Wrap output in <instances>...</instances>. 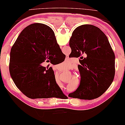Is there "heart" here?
<instances>
[{
  "mask_svg": "<svg viewBox=\"0 0 125 125\" xmlns=\"http://www.w3.org/2000/svg\"><path fill=\"white\" fill-rule=\"evenodd\" d=\"M63 64H64V65H67V64L66 63V61H64V63H63Z\"/></svg>",
  "mask_w": 125,
  "mask_h": 125,
  "instance_id": "1",
  "label": "heart"
}]
</instances>
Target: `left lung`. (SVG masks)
Listing matches in <instances>:
<instances>
[{
  "label": "left lung",
  "instance_id": "8db88e82",
  "mask_svg": "<svg viewBox=\"0 0 125 125\" xmlns=\"http://www.w3.org/2000/svg\"><path fill=\"white\" fill-rule=\"evenodd\" d=\"M69 46L73 55L82 60L78 66L80 84L68 96L83 100L100 97L111 86L115 74V56L107 37L96 26L83 25L73 31ZM83 54L86 58L83 59Z\"/></svg>",
  "mask_w": 125,
  "mask_h": 125
}]
</instances>
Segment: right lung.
Returning a JSON list of instances; mask_svg holds the SVG:
<instances>
[{"instance_id":"obj_1","label":"right lung","mask_w":125,"mask_h":125,"mask_svg":"<svg viewBox=\"0 0 125 125\" xmlns=\"http://www.w3.org/2000/svg\"><path fill=\"white\" fill-rule=\"evenodd\" d=\"M65 58L52 29L43 23H32L21 31L11 48L10 77L30 99L64 98L66 96L56 83L52 68L46 69L41 64Z\"/></svg>"}]
</instances>
